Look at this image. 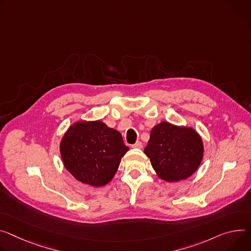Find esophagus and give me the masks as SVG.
<instances>
[{
    "label": "esophagus",
    "mask_w": 251,
    "mask_h": 251,
    "mask_svg": "<svg viewBox=\"0 0 251 251\" xmlns=\"http://www.w3.org/2000/svg\"><path fill=\"white\" fill-rule=\"evenodd\" d=\"M131 147H132V148H138V149H141V148L143 147V145H142V142L137 141V142H136L135 144H133Z\"/></svg>",
    "instance_id": "1"
}]
</instances>
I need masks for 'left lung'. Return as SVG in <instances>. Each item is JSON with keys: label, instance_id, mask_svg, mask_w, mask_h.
<instances>
[{"label": "left lung", "instance_id": "8db88e82", "mask_svg": "<svg viewBox=\"0 0 251 251\" xmlns=\"http://www.w3.org/2000/svg\"><path fill=\"white\" fill-rule=\"evenodd\" d=\"M203 142L191 127L161 122L153 127L144 153L159 178L177 182L190 177L203 158Z\"/></svg>", "mask_w": 251, "mask_h": 251}]
</instances>
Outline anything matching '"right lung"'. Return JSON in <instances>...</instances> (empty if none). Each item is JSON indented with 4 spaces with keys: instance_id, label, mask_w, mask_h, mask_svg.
Here are the masks:
<instances>
[{
    "instance_id": "1",
    "label": "right lung",
    "mask_w": 251,
    "mask_h": 251,
    "mask_svg": "<svg viewBox=\"0 0 251 251\" xmlns=\"http://www.w3.org/2000/svg\"><path fill=\"white\" fill-rule=\"evenodd\" d=\"M128 150L120 132L100 120L72 124L60 143L65 168L78 181L95 187L113 179Z\"/></svg>"
}]
</instances>
